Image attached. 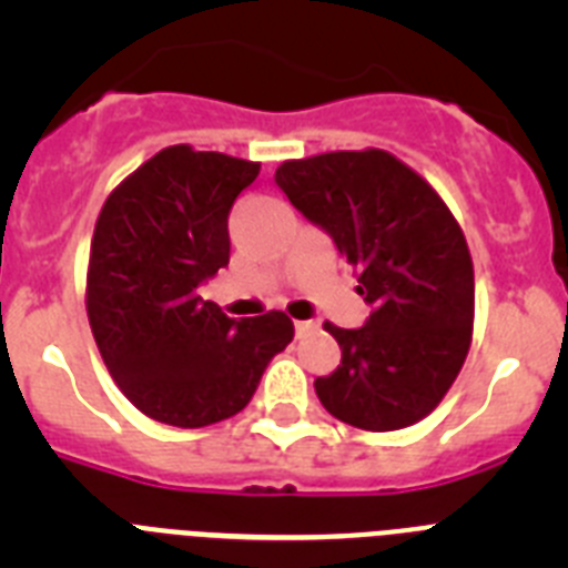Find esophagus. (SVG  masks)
Here are the masks:
<instances>
[{"label":"esophagus","instance_id":"obj_1","mask_svg":"<svg viewBox=\"0 0 568 568\" xmlns=\"http://www.w3.org/2000/svg\"><path fill=\"white\" fill-rule=\"evenodd\" d=\"M318 329V321H295V335H310Z\"/></svg>","mask_w":568,"mask_h":568}]
</instances>
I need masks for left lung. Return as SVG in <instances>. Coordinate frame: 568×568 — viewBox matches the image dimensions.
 Segmentation results:
<instances>
[{
  "instance_id": "left-lung-1",
  "label": "left lung",
  "mask_w": 568,
  "mask_h": 568,
  "mask_svg": "<svg viewBox=\"0 0 568 568\" xmlns=\"http://www.w3.org/2000/svg\"><path fill=\"white\" fill-rule=\"evenodd\" d=\"M275 184L333 235L369 304L361 329L324 324L341 364L315 381L321 404L366 433L418 424L471 344L475 270L458 219L424 175L378 148L290 159Z\"/></svg>"
}]
</instances>
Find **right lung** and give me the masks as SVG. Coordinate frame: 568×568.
Here are the masks:
<instances>
[{"mask_svg":"<svg viewBox=\"0 0 568 568\" xmlns=\"http://www.w3.org/2000/svg\"><path fill=\"white\" fill-rule=\"evenodd\" d=\"M261 164L173 144L104 199L90 241L84 307L124 398L179 429L233 418L293 341L281 310L227 318L199 284L230 261L227 215Z\"/></svg>","mask_w":568,"mask_h":568,"instance_id":"1","label":"right lung"}]
</instances>
